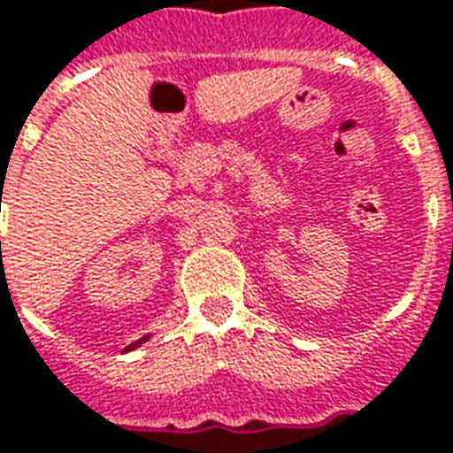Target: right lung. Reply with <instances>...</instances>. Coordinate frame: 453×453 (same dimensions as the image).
Segmentation results:
<instances>
[{"label":"right lung","instance_id":"obj_1","mask_svg":"<svg viewBox=\"0 0 453 453\" xmlns=\"http://www.w3.org/2000/svg\"><path fill=\"white\" fill-rule=\"evenodd\" d=\"M149 336H151V334H147V336H142V339H139V342H134V344H129V347L124 349V351H134L136 347H142V344H144V342H147Z\"/></svg>","mask_w":453,"mask_h":453}]
</instances>
